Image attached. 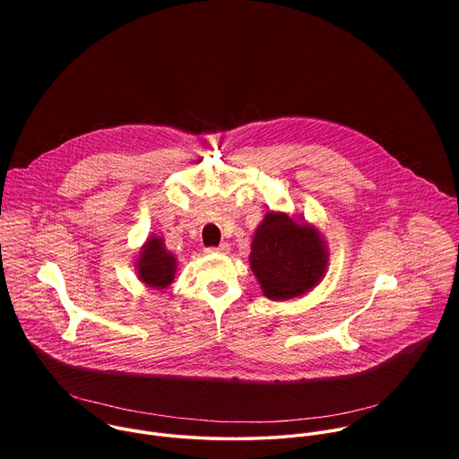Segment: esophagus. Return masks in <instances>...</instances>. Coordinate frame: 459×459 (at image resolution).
<instances>
[{"instance_id":"1","label":"esophagus","mask_w":459,"mask_h":459,"mask_svg":"<svg viewBox=\"0 0 459 459\" xmlns=\"http://www.w3.org/2000/svg\"><path fill=\"white\" fill-rule=\"evenodd\" d=\"M229 250H230V247H229V243H221V245H218V247H211V248H207V252H218V254H229Z\"/></svg>"}]
</instances>
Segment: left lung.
I'll return each mask as SVG.
<instances>
[{"instance_id": "1", "label": "left lung", "mask_w": 459, "mask_h": 459, "mask_svg": "<svg viewBox=\"0 0 459 459\" xmlns=\"http://www.w3.org/2000/svg\"><path fill=\"white\" fill-rule=\"evenodd\" d=\"M248 261L264 294L285 301L307 294L325 278L329 248L305 218L269 211L254 232Z\"/></svg>"}]
</instances>
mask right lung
<instances>
[{"label":"right lung","mask_w":459,"mask_h":459,"mask_svg":"<svg viewBox=\"0 0 459 459\" xmlns=\"http://www.w3.org/2000/svg\"><path fill=\"white\" fill-rule=\"evenodd\" d=\"M134 269L143 285L154 290H163L174 281L178 259L172 252L167 250L163 238L149 236L140 248V255L134 261Z\"/></svg>","instance_id":"right-lung-1"}]
</instances>
